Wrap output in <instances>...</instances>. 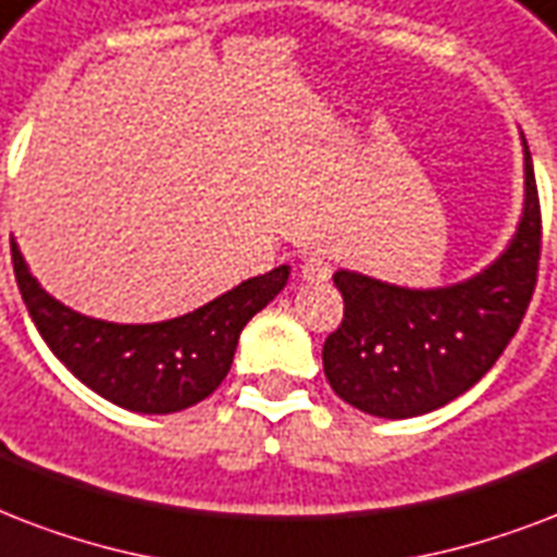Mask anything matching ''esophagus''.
Here are the masks:
<instances>
[{
    "label": "esophagus",
    "mask_w": 557,
    "mask_h": 557,
    "mask_svg": "<svg viewBox=\"0 0 557 557\" xmlns=\"http://www.w3.org/2000/svg\"><path fill=\"white\" fill-rule=\"evenodd\" d=\"M301 278L305 282H327L331 278V261L322 256L301 258Z\"/></svg>",
    "instance_id": "esophagus-1"
}]
</instances>
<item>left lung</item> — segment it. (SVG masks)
Listing matches in <instances>:
<instances>
[{
  "mask_svg": "<svg viewBox=\"0 0 557 557\" xmlns=\"http://www.w3.org/2000/svg\"><path fill=\"white\" fill-rule=\"evenodd\" d=\"M523 214L488 267L444 287H400L355 270L334 284L346 310L322 346L331 389L360 412L416 418L468 392L523 322L541 261V202L523 139Z\"/></svg>",
  "mask_w": 557,
  "mask_h": 557,
  "instance_id": "left-lung-1",
  "label": "left lung"
}]
</instances>
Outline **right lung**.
Segmentation results:
<instances>
[{
  "mask_svg": "<svg viewBox=\"0 0 557 557\" xmlns=\"http://www.w3.org/2000/svg\"><path fill=\"white\" fill-rule=\"evenodd\" d=\"M11 258L25 308L60 363L110 404L145 416H168L209 398L230 372L244 325L290 278V264H282L191 313L124 325L77 313L42 290L14 238Z\"/></svg>",
  "mask_w": 557,
  "mask_h": 557,
  "instance_id": "right-lung-1",
  "label": "right lung"
}]
</instances>
